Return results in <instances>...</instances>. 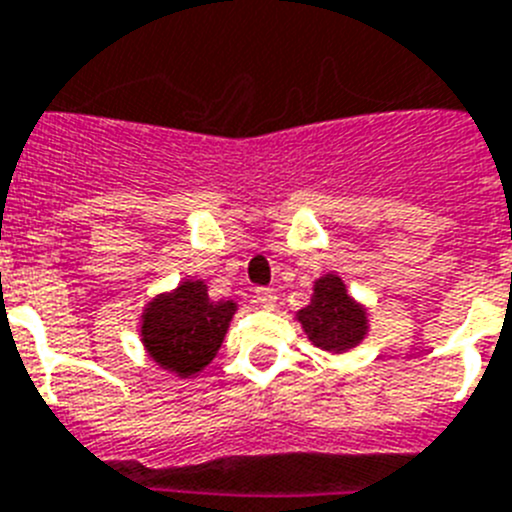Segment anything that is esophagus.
Listing matches in <instances>:
<instances>
[{
    "label": "esophagus",
    "instance_id": "obj_1",
    "mask_svg": "<svg viewBox=\"0 0 512 512\" xmlns=\"http://www.w3.org/2000/svg\"><path fill=\"white\" fill-rule=\"evenodd\" d=\"M255 299H257V304L262 306V309H273L275 301H278V296H275L273 288H257Z\"/></svg>",
    "mask_w": 512,
    "mask_h": 512
}]
</instances>
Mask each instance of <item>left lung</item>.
<instances>
[{
  "label": "left lung",
  "mask_w": 512,
  "mask_h": 512,
  "mask_svg": "<svg viewBox=\"0 0 512 512\" xmlns=\"http://www.w3.org/2000/svg\"><path fill=\"white\" fill-rule=\"evenodd\" d=\"M306 340L324 353H348L371 332L368 306L348 291L337 273H324L314 281L311 299L296 311Z\"/></svg>",
  "instance_id": "obj_1"
}]
</instances>
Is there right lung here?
Wrapping results in <instances>:
<instances>
[{
  "label": "right lung",
  "mask_w": 512,
  "mask_h": 512,
  "mask_svg": "<svg viewBox=\"0 0 512 512\" xmlns=\"http://www.w3.org/2000/svg\"><path fill=\"white\" fill-rule=\"evenodd\" d=\"M239 304L213 301L201 278H185L172 291L151 296L141 309L139 337L162 371L193 379L219 353Z\"/></svg>",
  "instance_id": "1"
}]
</instances>
